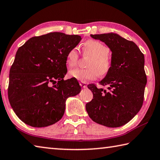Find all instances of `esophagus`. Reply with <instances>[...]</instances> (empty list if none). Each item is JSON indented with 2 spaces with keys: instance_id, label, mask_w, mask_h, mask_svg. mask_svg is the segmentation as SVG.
Listing matches in <instances>:
<instances>
[{
  "instance_id": "1",
  "label": "esophagus",
  "mask_w": 160,
  "mask_h": 160,
  "mask_svg": "<svg viewBox=\"0 0 160 160\" xmlns=\"http://www.w3.org/2000/svg\"><path fill=\"white\" fill-rule=\"evenodd\" d=\"M80 85L81 86V88H87V84L85 82H80Z\"/></svg>"
}]
</instances>
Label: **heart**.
<instances>
[{
  "instance_id": "heart-1",
  "label": "heart",
  "mask_w": 160,
  "mask_h": 160,
  "mask_svg": "<svg viewBox=\"0 0 160 160\" xmlns=\"http://www.w3.org/2000/svg\"><path fill=\"white\" fill-rule=\"evenodd\" d=\"M110 49L102 42L94 40H88L82 46V55L89 57L87 62L88 68H74L68 72L69 77L81 82L94 80L101 75L105 76L111 70L112 62L108 54ZM79 58L76 48L71 49L66 57V62L68 67H73Z\"/></svg>"
}]
</instances>
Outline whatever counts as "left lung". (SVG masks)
Returning a JSON list of instances; mask_svg holds the SVG:
<instances>
[{
  "label": "left lung",
  "instance_id": "obj_1",
  "mask_svg": "<svg viewBox=\"0 0 160 160\" xmlns=\"http://www.w3.org/2000/svg\"><path fill=\"white\" fill-rule=\"evenodd\" d=\"M103 42L112 52V67L100 81L108 89L89 84L93 98L86 104L92 120L108 127H119L132 120L143 103L147 77L144 70V55L134 42L117 33L91 35Z\"/></svg>",
  "mask_w": 160,
  "mask_h": 160
}]
</instances>
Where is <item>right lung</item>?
<instances>
[{"label": "right lung", "mask_w": 160, "mask_h": 160, "mask_svg": "<svg viewBox=\"0 0 160 160\" xmlns=\"http://www.w3.org/2000/svg\"><path fill=\"white\" fill-rule=\"evenodd\" d=\"M81 39L78 35L53 32L31 38L18 49L8 93L11 107L23 122L33 127L57 122L64 114L67 98L80 92L76 79L63 78L66 54Z\"/></svg>", "instance_id": "right-lung-1"}]
</instances>
